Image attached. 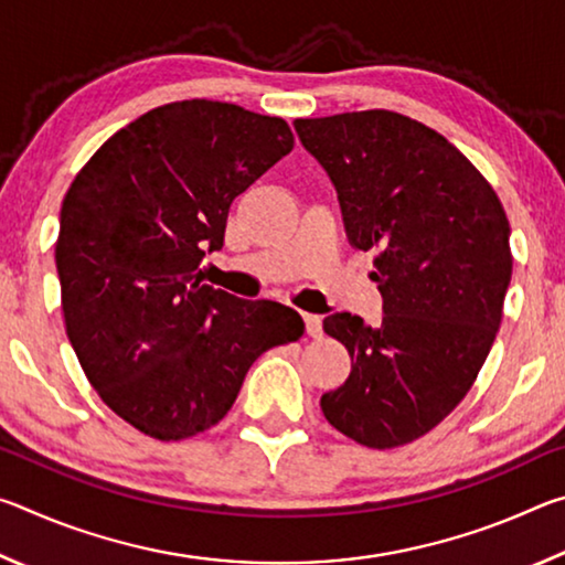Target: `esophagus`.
Returning <instances> with one entry per match:
<instances>
[{
  "instance_id": "34e87169",
  "label": "esophagus",
  "mask_w": 565,
  "mask_h": 565,
  "mask_svg": "<svg viewBox=\"0 0 565 565\" xmlns=\"http://www.w3.org/2000/svg\"><path fill=\"white\" fill-rule=\"evenodd\" d=\"M303 323H306V333H309L311 339H321L323 337L321 317H317V313H303Z\"/></svg>"
}]
</instances>
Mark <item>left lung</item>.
I'll return each mask as SVG.
<instances>
[{"label":"left lung","instance_id":"obj_1","mask_svg":"<svg viewBox=\"0 0 565 565\" xmlns=\"http://www.w3.org/2000/svg\"><path fill=\"white\" fill-rule=\"evenodd\" d=\"M294 129L337 189L349 242L379 248L384 296L379 327L349 311L323 319L351 374L321 411L361 446H404L451 414L489 356L513 269L509 218L481 171L404 114L347 111Z\"/></svg>","mask_w":565,"mask_h":565}]
</instances>
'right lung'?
Returning a JSON list of instances; mask_svg holds the SVG:
<instances>
[{
	"label": "right lung",
	"mask_w": 565,
	"mask_h": 565,
	"mask_svg": "<svg viewBox=\"0 0 565 565\" xmlns=\"http://www.w3.org/2000/svg\"><path fill=\"white\" fill-rule=\"evenodd\" d=\"M294 149L289 124L189 99L104 141L66 191L54 259L66 337L104 404L179 441L218 424L252 363L296 341L289 306L202 284L228 206Z\"/></svg>",
	"instance_id": "1"
}]
</instances>
